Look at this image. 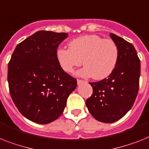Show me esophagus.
I'll use <instances>...</instances> for the list:
<instances>
[{"label":"esophagus","instance_id":"1","mask_svg":"<svg viewBox=\"0 0 149 149\" xmlns=\"http://www.w3.org/2000/svg\"><path fill=\"white\" fill-rule=\"evenodd\" d=\"M83 82H85V81L84 80H82V79H77V84L78 85H79V84H81V83H83Z\"/></svg>","mask_w":149,"mask_h":149}]
</instances>
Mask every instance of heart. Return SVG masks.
<instances>
[{
    "mask_svg": "<svg viewBox=\"0 0 149 149\" xmlns=\"http://www.w3.org/2000/svg\"><path fill=\"white\" fill-rule=\"evenodd\" d=\"M118 57V47L113 40L104 39L96 35L79 37L69 43V49L59 48L57 51V58L65 72H73L83 63L86 67L78 74L92 76L97 80L105 79L112 73Z\"/></svg>",
    "mask_w": 149,
    "mask_h": 149,
    "instance_id": "heart-1",
    "label": "heart"
}]
</instances>
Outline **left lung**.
Returning a JSON list of instances; mask_svg holds the SVG:
<instances>
[{"instance_id":"obj_1","label":"left lung","mask_w":149,"mask_h":149,"mask_svg":"<svg viewBox=\"0 0 149 149\" xmlns=\"http://www.w3.org/2000/svg\"><path fill=\"white\" fill-rule=\"evenodd\" d=\"M110 36L119 51L117 66L107 79L89 82L93 92L86 102L89 113L103 123L122 118L133 105L139 88L140 60L135 47L117 35Z\"/></svg>"}]
</instances>
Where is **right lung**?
Listing matches in <instances>:
<instances>
[{
  "label": "right lung",
  "instance_id": "right-lung-1",
  "mask_svg": "<svg viewBox=\"0 0 149 149\" xmlns=\"http://www.w3.org/2000/svg\"><path fill=\"white\" fill-rule=\"evenodd\" d=\"M68 34L38 31L15 48L8 63L10 94L29 120L46 124L62 114L77 79L61 67L57 49Z\"/></svg>",
  "mask_w": 149,
  "mask_h": 149
}]
</instances>
